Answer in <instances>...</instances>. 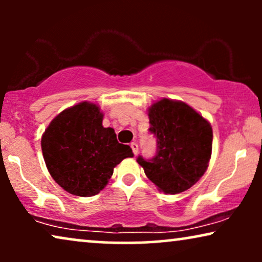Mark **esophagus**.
Listing matches in <instances>:
<instances>
[{
    "mask_svg": "<svg viewBox=\"0 0 262 262\" xmlns=\"http://www.w3.org/2000/svg\"><path fill=\"white\" fill-rule=\"evenodd\" d=\"M131 149H132V152H134L135 155H137V152H138V144H137V143L132 142L131 143Z\"/></svg>",
    "mask_w": 262,
    "mask_h": 262,
    "instance_id": "esophagus-1",
    "label": "esophagus"
}]
</instances>
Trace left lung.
<instances>
[{
  "mask_svg": "<svg viewBox=\"0 0 262 262\" xmlns=\"http://www.w3.org/2000/svg\"><path fill=\"white\" fill-rule=\"evenodd\" d=\"M149 131L156 137L152 159L137 157L160 191L177 194L192 187L209 166L212 127L209 121L182 101L162 99L149 108Z\"/></svg>",
  "mask_w": 262,
  "mask_h": 262,
  "instance_id": "obj_1",
  "label": "left lung"
}]
</instances>
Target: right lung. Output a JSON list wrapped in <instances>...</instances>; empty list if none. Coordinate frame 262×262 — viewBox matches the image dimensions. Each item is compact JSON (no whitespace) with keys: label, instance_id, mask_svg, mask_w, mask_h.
Wrapping results in <instances>:
<instances>
[{"label":"right lung","instance_id":"right-lung-1","mask_svg":"<svg viewBox=\"0 0 262 262\" xmlns=\"http://www.w3.org/2000/svg\"><path fill=\"white\" fill-rule=\"evenodd\" d=\"M103 114L92 102L77 103L53 119L41 137L46 167L63 189L78 196L98 194L117 164L132 157L112 127L102 126Z\"/></svg>","mask_w":262,"mask_h":262}]
</instances>
